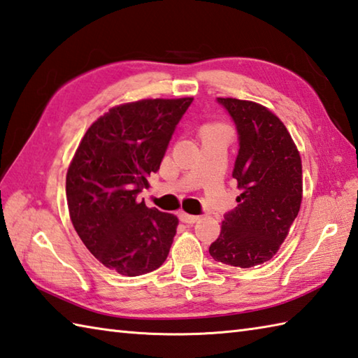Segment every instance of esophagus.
Masks as SVG:
<instances>
[{"label":"esophagus","mask_w":358,"mask_h":358,"mask_svg":"<svg viewBox=\"0 0 358 358\" xmlns=\"http://www.w3.org/2000/svg\"><path fill=\"white\" fill-rule=\"evenodd\" d=\"M179 220L182 222H185V224H194L199 220V217H196V215H188L185 212H180L179 213Z\"/></svg>","instance_id":"34e87169"}]
</instances>
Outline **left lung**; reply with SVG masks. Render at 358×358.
Masks as SVG:
<instances>
[{"instance_id": "8db88e82", "label": "left lung", "mask_w": 358, "mask_h": 358, "mask_svg": "<svg viewBox=\"0 0 358 358\" xmlns=\"http://www.w3.org/2000/svg\"><path fill=\"white\" fill-rule=\"evenodd\" d=\"M217 101L238 134L232 178L241 193L208 252L226 265L251 268L273 259L298 217L301 156L284 123L266 107L235 98Z\"/></svg>"}]
</instances>
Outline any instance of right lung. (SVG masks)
<instances>
[{
    "label": "right lung",
    "mask_w": 358,
    "mask_h": 358,
    "mask_svg": "<svg viewBox=\"0 0 358 358\" xmlns=\"http://www.w3.org/2000/svg\"><path fill=\"white\" fill-rule=\"evenodd\" d=\"M193 98L143 99L112 107L93 123L66 173V202L87 249L123 275L151 273L176 235L173 213L146 207L137 194L157 173Z\"/></svg>",
    "instance_id": "1"
}]
</instances>
